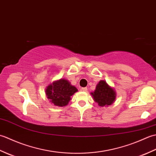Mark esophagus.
<instances>
[{"instance_id":"34e87169","label":"esophagus","mask_w":156,"mask_h":156,"mask_svg":"<svg viewBox=\"0 0 156 156\" xmlns=\"http://www.w3.org/2000/svg\"><path fill=\"white\" fill-rule=\"evenodd\" d=\"M81 90H82V91H84V92H87V87L82 88H81Z\"/></svg>"}]
</instances>
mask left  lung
<instances>
[{"mask_svg":"<svg viewBox=\"0 0 156 156\" xmlns=\"http://www.w3.org/2000/svg\"><path fill=\"white\" fill-rule=\"evenodd\" d=\"M94 101L100 107H106L112 105L115 102L116 92L106 81L101 80L96 87L95 90L91 92Z\"/></svg>","mask_w":156,"mask_h":156,"instance_id":"obj_1","label":"left lung"}]
</instances>
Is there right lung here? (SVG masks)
Returning a JSON list of instances; mask_svg holds the SVG:
<instances>
[{"mask_svg":"<svg viewBox=\"0 0 156 156\" xmlns=\"http://www.w3.org/2000/svg\"><path fill=\"white\" fill-rule=\"evenodd\" d=\"M78 89L72 86L70 82L66 79L61 78L46 88L45 94L53 105L58 107H64L71 100V97Z\"/></svg>","mask_w":156,"mask_h":156,"instance_id":"1","label":"right lung"}]
</instances>
